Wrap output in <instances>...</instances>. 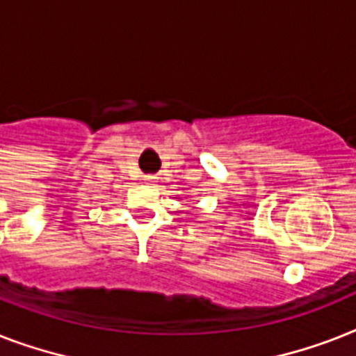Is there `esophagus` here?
Returning a JSON list of instances; mask_svg holds the SVG:
<instances>
[{"mask_svg":"<svg viewBox=\"0 0 356 356\" xmlns=\"http://www.w3.org/2000/svg\"><path fill=\"white\" fill-rule=\"evenodd\" d=\"M153 179H157V177H152V175H148V177H146V181H148V183H153Z\"/></svg>","mask_w":356,"mask_h":356,"instance_id":"34e87169","label":"esophagus"}]
</instances>
